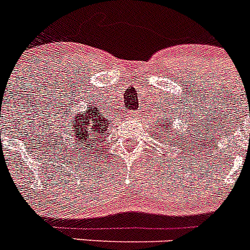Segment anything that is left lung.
I'll list each match as a JSON object with an SVG mask.
<instances>
[{
  "label": "left lung",
  "instance_id": "obj_1",
  "mask_svg": "<svg viewBox=\"0 0 250 250\" xmlns=\"http://www.w3.org/2000/svg\"><path fill=\"white\" fill-rule=\"evenodd\" d=\"M154 129H155V127H154ZM159 130H161V125H159Z\"/></svg>",
  "mask_w": 250,
  "mask_h": 250
}]
</instances>
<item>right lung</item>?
Returning <instances> with one entry per match:
<instances>
[{"instance_id": "obj_1", "label": "right lung", "mask_w": 250, "mask_h": 250, "mask_svg": "<svg viewBox=\"0 0 250 250\" xmlns=\"http://www.w3.org/2000/svg\"><path fill=\"white\" fill-rule=\"evenodd\" d=\"M106 116H104L100 109L92 105L91 109L87 111H83L79 114V116H74V121L68 126L70 134L67 138L68 146L72 145L74 152L77 149V152L80 155L86 154L89 151L96 152L99 149H103V145L105 144L107 138V123H106Z\"/></svg>"}]
</instances>
